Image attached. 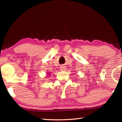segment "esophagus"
I'll use <instances>...</instances> for the list:
<instances>
[{
    "mask_svg": "<svg viewBox=\"0 0 122 122\" xmlns=\"http://www.w3.org/2000/svg\"><path fill=\"white\" fill-rule=\"evenodd\" d=\"M60 69L61 71H66V67H65V66L63 65H62L61 67H60Z\"/></svg>",
    "mask_w": 122,
    "mask_h": 122,
    "instance_id": "esophagus-1",
    "label": "esophagus"
}]
</instances>
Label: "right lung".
<instances>
[{
  "label": "right lung",
  "mask_w": 122,
  "mask_h": 122,
  "mask_svg": "<svg viewBox=\"0 0 122 122\" xmlns=\"http://www.w3.org/2000/svg\"><path fill=\"white\" fill-rule=\"evenodd\" d=\"M47 74H47V75H49V74H49V73H47Z\"/></svg>",
  "instance_id": "right-lung-1"
}]
</instances>
